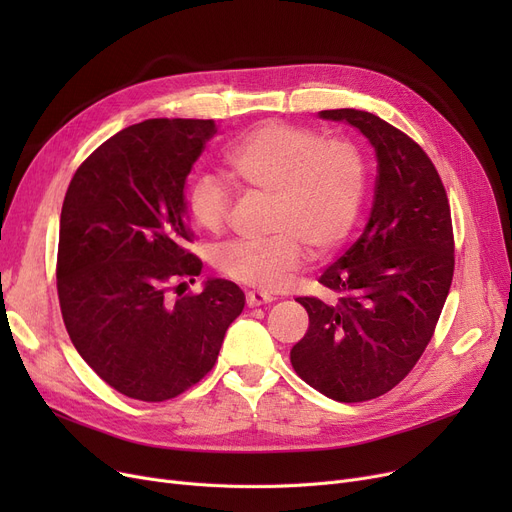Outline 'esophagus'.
<instances>
[{
  "instance_id": "esophagus-1",
  "label": "esophagus",
  "mask_w": 512,
  "mask_h": 512,
  "mask_svg": "<svg viewBox=\"0 0 512 512\" xmlns=\"http://www.w3.org/2000/svg\"><path fill=\"white\" fill-rule=\"evenodd\" d=\"M274 297L272 294L267 292H261V290H249L247 292V305L249 307H259V305H265V303H272Z\"/></svg>"
}]
</instances>
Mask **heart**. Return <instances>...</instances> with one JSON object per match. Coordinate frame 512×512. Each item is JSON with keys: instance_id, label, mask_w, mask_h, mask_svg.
<instances>
[{"instance_id": "obj_1", "label": "heart", "mask_w": 512, "mask_h": 512, "mask_svg": "<svg viewBox=\"0 0 512 512\" xmlns=\"http://www.w3.org/2000/svg\"><path fill=\"white\" fill-rule=\"evenodd\" d=\"M226 164L251 191L270 197L265 240H234L215 253L226 278L263 290L282 288L299 270L305 247L324 255L353 232L367 191L361 149L346 139L286 122H265L226 149ZM197 226L218 234L232 211L230 186L215 174H199L188 191Z\"/></svg>"}]
</instances>
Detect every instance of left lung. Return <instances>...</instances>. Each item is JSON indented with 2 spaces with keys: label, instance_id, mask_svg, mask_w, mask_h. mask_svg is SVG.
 I'll use <instances>...</instances> for the list:
<instances>
[{
  "label": "left lung",
  "instance_id": "1",
  "mask_svg": "<svg viewBox=\"0 0 512 512\" xmlns=\"http://www.w3.org/2000/svg\"><path fill=\"white\" fill-rule=\"evenodd\" d=\"M319 116L365 134L378 180L363 234L319 276L338 301L297 299L309 330L290 363L328 398L363 402L405 380L434 336L454 274L450 203L432 159L409 134L361 110Z\"/></svg>",
  "mask_w": 512,
  "mask_h": 512
}]
</instances>
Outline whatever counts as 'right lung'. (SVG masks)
Listing matches in <instances>:
<instances>
[{
	"label": "right lung",
	"instance_id": "obj_1",
	"mask_svg": "<svg viewBox=\"0 0 512 512\" xmlns=\"http://www.w3.org/2000/svg\"><path fill=\"white\" fill-rule=\"evenodd\" d=\"M213 120L153 118L99 145L74 172L60 215L58 299L68 336L120 394L164 402L199 384L245 307L230 280L188 292L184 182Z\"/></svg>",
	"mask_w": 512,
	"mask_h": 512
}]
</instances>
